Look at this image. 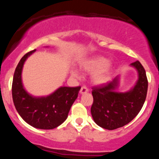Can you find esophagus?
<instances>
[{"label":"esophagus","instance_id":"obj_1","mask_svg":"<svg viewBox=\"0 0 159 159\" xmlns=\"http://www.w3.org/2000/svg\"><path fill=\"white\" fill-rule=\"evenodd\" d=\"M89 89L87 88L86 86H83V87H81V90H80V93H81V94H84V93H86L87 92H88Z\"/></svg>","mask_w":159,"mask_h":159}]
</instances>
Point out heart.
Here are the masks:
<instances>
[{"label":"heart","instance_id":"obj_1","mask_svg":"<svg viewBox=\"0 0 159 159\" xmlns=\"http://www.w3.org/2000/svg\"><path fill=\"white\" fill-rule=\"evenodd\" d=\"M82 67L87 72H96V73L93 75V79L97 84H105L108 79L111 65L110 63H107V61L105 58L102 57L92 58L84 62L82 64ZM72 75L75 77H78V72L76 71H72Z\"/></svg>","mask_w":159,"mask_h":159}]
</instances>
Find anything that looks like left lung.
Segmentation results:
<instances>
[{
    "label": "left lung",
    "instance_id": "1",
    "mask_svg": "<svg viewBox=\"0 0 159 159\" xmlns=\"http://www.w3.org/2000/svg\"><path fill=\"white\" fill-rule=\"evenodd\" d=\"M138 72L135 86L129 92L116 93L119 78L106 84L93 87V103L91 114L95 123L103 129L114 130L123 127L138 114L146 100L148 88L146 71L139 61L131 63Z\"/></svg>",
    "mask_w": 159,
    "mask_h": 159
}]
</instances>
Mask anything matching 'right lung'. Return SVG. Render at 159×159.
<instances>
[{"label":"right lung","instance_id":"add662e5","mask_svg":"<svg viewBox=\"0 0 159 159\" xmlns=\"http://www.w3.org/2000/svg\"><path fill=\"white\" fill-rule=\"evenodd\" d=\"M34 52L25 54L16 66L12 84V100L16 111L27 123L36 129H52L66 120L81 87H61L46 97H34L27 93L21 82V71L26 59Z\"/></svg>","mask_w":159,"mask_h":159}]
</instances>
